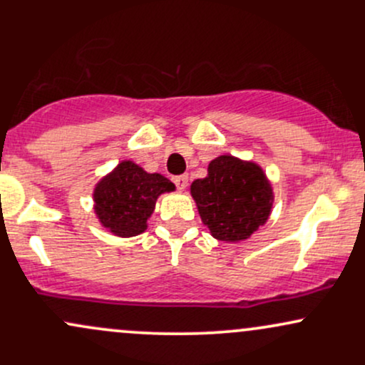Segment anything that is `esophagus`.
<instances>
[{"label": "esophagus", "instance_id": "obj_1", "mask_svg": "<svg viewBox=\"0 0 365 365\" xmlns=\"http://www.w3.org/2000/svg\"><path fill=\"white\" fill-rule=\"evenodd\" d=\"M173 182H175V185L180 188V190H183L188 183V177L187 175H178V177H173Z\"/></svg>", "mask_w": 365, "mask_h": 365}]
</instances>
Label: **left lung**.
Here are the masks:
<instances>
[{
    "label": "left lung",
    "instance_id": "8db88e82",
    "mask_svg": "<svg viewBox=\"0 0 365 365\" xmlns=\"http://www.w3.org/2000/svg\"><path fill=\"white\" fill-rule=\"evenodd\" d=\"M202 223L223 242L249 238L271 215L273 188L255 163L220 156L209 163L207 177L190 185Z\"/></svg>",
    "mask_w": 365,
    "mask_h": 365
}]
</instances>
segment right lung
<instances>
[{"label": "right lung", "instance_id": "1", "mask_svg": "<svg viewBox=\"0 0 365 365\" xmlns=\"http://www.w3.org/2000/svg\"><path fill=\"white\" fill-rule=\"evenodd\" d=\"M175 185L159 173H148L132 161H121L94 188V211L104 228L118 237L145 232L158 197Z\"/></svg>", "mask_w": 365, "mask_h": 365}]
</instances>
